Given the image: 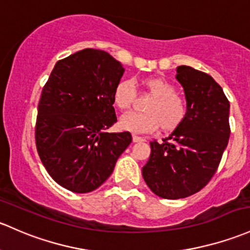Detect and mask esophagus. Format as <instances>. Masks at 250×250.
Segmentation results:
<instances>
[{"label":"esophagus","instance_id":"34e87169","mask_svg":"<svg viewBox=\"0 0 250 250\" xmlns=\"http://www.w3.org/2000/svg\"><path fill=\"white\" fill-rule=\"evenodd\" d=\"M141 141H145V139L139 135H133V143H141Z\"/></svg>","mask_w":250,"mask_h":250}]
</instances>
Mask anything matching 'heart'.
Listing matches in <instances>:
<instances>
[{
  "mask_svg": "<svg viewBox=\"0 0 250 250\" xmlns=\"http://www.w3.org/2000/svg\"><path fill=\"white\" fill-rule=\"evenodd\" d=\"M141 85L149 97L144 104V112H129L122 116L120 127L133 133H148L160 128L170 133L177 129L187 117L186 99L176 92V86L167 79L152 75L141 79ZM136 90L128 79H120L112 90V102L117 109L127 111L135 101Z\"/></svg>",
  "mask_w": 250,
  "mask_h": 250,
  "instance_id": "obj_1",
  "label": "heart"
}]
</instances>
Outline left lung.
Segmentation results:
<instances>
[{"label":"left lung","mask_w":250,"mask_h":250,"mask_svg":"<svg viewBox=\"0 0 250 250\" xmlns=\"http://www.w3.org/2000/svg\"><path fill=\"white\" fill-rule=\"evenodd\" d=\"M188 112L169 138L149 143L151 154L143 167L146 185L164 199H183L211 181L230 136V103L211 75L188 65L177 68Z\"/></svg>","instance_id":"8db88e82"}]
</instances>
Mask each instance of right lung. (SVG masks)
<instances>
[{"mask_svg": "<svg viewBox=\"0 0 250 250\" xmlns=\"http://www.w3.org/2000/svg\"><path fill=\"white\" fill-rule=\"evenodd\" d=\"M123 72L107 52L83 49L57 61L44 85L37 151L49 175L68 190L101 187L132 143L129 132H106L117 122L112 90Z\"/></svg>", "mask_w": 250, "mask_h": 250, "instance_id": "obj_1", "label": "right lung"}]
</instances>
